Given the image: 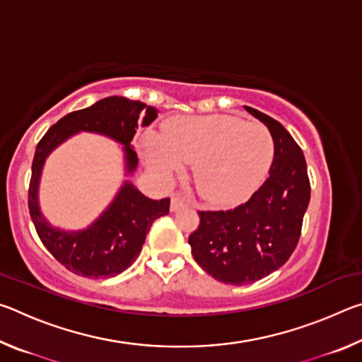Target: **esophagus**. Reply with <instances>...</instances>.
Here are the masks:
<instances>
[{"label": "esophagus", "instance_id": "esophagus-1", "mask_svg": "<svg viewBox=\"0 0 362 362\" xmlns=\"http://www.w3.org/2000/svg\"><path fill=\"white\" fill-rule=\"evenodd\" d=\"M183 206H185V201H183L179 194H174L173 199H170V211L175 212V211L182 209Z\"/></svg>", "mask_w": 362, "mask_h": 362}]
</instances>
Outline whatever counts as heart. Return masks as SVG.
Here are the masks:
<instances>
[{"mask_svg": "<svg viewBox=\"0 0 362 362\" xmlns=\"http://www.w3.org/2000/svg\"><path fill=\"white\" fill-rule=\"evenodd\" d=\"M140 148L158 175H173L193 161L199 194L216 204H233L262 185L274 158L268 127L231 115L177 116L164 124L163 136L146 132Z\"/></svg>", "mask_w": 362, "mask_h": 362, "instance_id": "b5f03b06", "label": "heart"}]
</instances>
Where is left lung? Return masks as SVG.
Wrapping results in <instances>:
<instances>
[{
	"label": "left lung",
	"mask_w": 362,
	"mask_h": 362,
	"mask_svg": "<svg viewBox=\"0 0 362 362\" xmlns=\"http://www.w3.org/2000/svg\"><path fill=\"white\" fill-rule=\"evenodd\" d=\"M246 110L273 136L269 177L235 209L199 211L198 230L188 238L198 265L220 283L233 286L255 283L289 260L311 192L303 151L291 134L268 115Z\"/></svg>",
	"instance_id": "1"
}]
</instances>
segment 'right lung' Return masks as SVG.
I'll use <instances>...</instances> for the list:
<instances>
[{
  "mask_svg": "<svg viewBox=\"0 0 362 362\" xmlns=\"http://www.w3.org/2000/svg\"><path fill=\"white\" fill-rule=\"evenodd\" d=\"M156 116L158 110L144 102L107 97L88 108L65 115L49 127L36 145L28 187L30 217L41 243L69 272L84 278H113L124 272L139 257L151 223L169 214L170 199H150L131 182H126L113 203L86 230L54 228L41 216L38 206V183L47 155L73 134L97 132L124 145L126 170L131 174L139 163L137 153L131 146L136 129L140 124L150 126Z\"/></svg>",
  "mask_w": 362,
  "mask_h": 362,
  "instance_id": "add662e5",
  "label": "right lung"
}]
</instances>
